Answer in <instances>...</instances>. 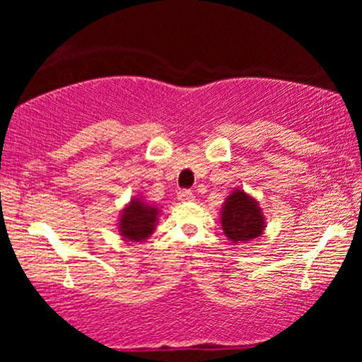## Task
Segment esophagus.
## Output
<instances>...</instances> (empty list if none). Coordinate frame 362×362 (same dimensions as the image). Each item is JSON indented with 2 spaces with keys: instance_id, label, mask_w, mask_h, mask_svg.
<instances>
[{
  "instance_id": "1",
  "label": "esophagus",
  "mask_w": 362,
  "mask_h": 362,
  "mask_svg": "<svg viewBox=\"0 0 362 362\" xmlns=\"http://www.w3.org/2000/svg\"><path fill=\"white\" fill-rule=\"evenodd\" d=\"M177 198H179L182 203H189V201L194 199V194L189 192V189H180V192L177 193Z\"/></svg>"
}]
</instances>
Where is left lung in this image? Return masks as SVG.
I'll list each match as a JSON object with an SVG mask.
<instances>
[{"instance_id":"1","label":"left lung","mask_w":362,"mask_h":362,"mask_svg":"<svg viewBox=\"0 0 362 362\" xmlns=\"http://www.w3.org/2000/svg\"><path fill=\"white\" fill-rule=\"evenodd\" d=\"M220 223L225 236L233 244H247L259 240L267 226L259 201L241 188L233 189L225 199Z\"/></svg>"}]
</instances>
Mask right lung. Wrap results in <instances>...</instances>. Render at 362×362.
<instances>
[{"label":"right lung","mask_w":362,"mask_h":362,"mask_svg":"<svg viewBox=\"0 0 362 362\" xmlns=\"http://www.w3.org/2000/svg\"><path fill=\"white\" fill-rule=\"evenodd\" d=\"M159 209L146 203L144 198H134L121 211L118 231L124 241L144 243L153 235L158 223Z\"/></svg>","instance_id":"add662e5"}]
</instances>
